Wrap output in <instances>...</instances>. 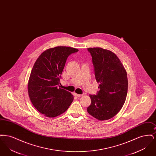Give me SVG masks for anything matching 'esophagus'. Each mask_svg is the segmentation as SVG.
<instances>
[{
	"label": "esophagus",
	"mask_w": 156,
	"mask_h": 156,
	"mask_svg": "<svg viewBox=\"0 0 156 156\" xmlns=\"http://www.w3.org/2000/svg\"><path fill=\"white\" fill-rule=\"evenodd\" d=\"M74 95L75 96H76V97H81L83 96V95H81V94H76V93H75Z\"/></svg>",
	"instance_id": "34e87169"
}]
</instances>
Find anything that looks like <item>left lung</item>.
<instances>
[{"mask_svg": "<svg viewBox=\"0 0 156 156\" xmlns=\"http://www.w3.org/2000/svg\"><path fill=\"white\" fill-rule=\"evenodd\" d=\"M92 57L95 76L99 83L97 95H90L89 115L99 120L111 119L119 112L126 101L128 81L126 69L118 56L101 47L88 48Z\"/></svg>", "mask_w": 156, "mask_h": 156, "instance_id": "8db88e82", "label": "left lung"}]
</instances>
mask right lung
I'll return each instance as SVG.
<instances>
[{
    "instance_id": "right-lung-1",
    "label": "right lung",
    "mask_w": 156,
    "mask_h": 156,
    "mask_svg": "<svg viewBox=\"0 0 156 156\" xmlns=\"http://www.w3.org/2000/svg\"><path fill=\"white\" fill-rule=\"evenodd\" d=\"M78 49L58 46L46 50L36 61L28 82V92L34 108L48 118L67 111L74 97L60 88V78L68 57Z\"/></svg>"
}]
</instances>
